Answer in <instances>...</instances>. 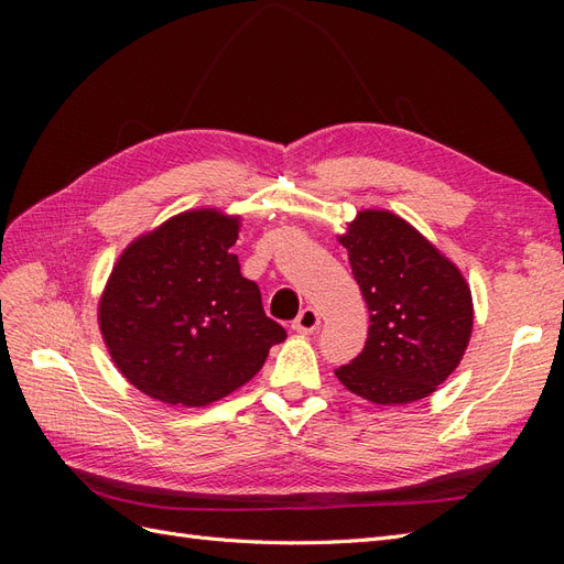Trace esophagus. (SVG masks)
Listing matches in <instances>:
<instances>
[{
  "label": "esophagus",
  "instance_id": "1",
  "mask_svg": "<svg viewBox=\"0 0 564 564\" xmlns=\"http://www.w3.org/2000/svg\"><path fill=\"white\" fill-rule=\"evenodd\" d=\"M292 327L299 332V334H313L317 327H319V315L315 308H303L299 313V317L294 319Z\"/></svg>",
  "mask_w": 564,
  "mask_h": 564
}]
</instances>
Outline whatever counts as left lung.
Listing matches in <instances>:
<instances>
[{
  "instance_id": "1",
  "label": "left lung",
  "mask_w": 564,
  "mask_h": 564,
  "mask_svg": "<svg viewBox=\"0 0 564 564\" xmlns=\"http://www.w3.org/2000/svg\"><path fill=\"white\" fill-rule=\"evenodd\" d=\"M369 308L362 352L334 373L373 404L429 398L464 357L473 299L460 270L404 218L365 209L338 237Z\"/></svg>"
}]
</instances>
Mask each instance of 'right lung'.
I'll use <instances>...</instances> for the list:
<instances>
[{"instance_id": "add662e5", "label": "right lung", "mask_w": 564, "mask_h": 564, "mask_svg": "<svg viewBox=\"0 0 564 564\" xmlns=\"http://www.w3.org/2000/svg\"><path fill=\"white\" fill-rule=\"evenodd\" d=\"M240 218L183 212L119 256L98 303L124 379L172 406H204L251 381L286 338L230 251Z\"/></svg>"}]
</instances>
